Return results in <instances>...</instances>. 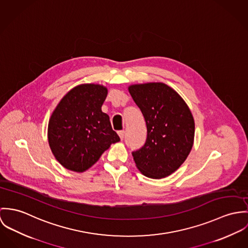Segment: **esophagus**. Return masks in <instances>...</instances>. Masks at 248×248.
I'll use <instances>...</instances> for the list:
<instances>
[{
    "label": "esophagus",
    "mask_w": 248,
    "mask_h": 248,
    "mask_svg": "<svg viewBox=\"0 0 248 248\" xmlns=\"http://www.w3.org/2000/svg\"><path fill=\"white\" fill-rule=\"evenodd\" d=\"M118 134H119V136L121 138V140H123L124 138L125 132H124V130H120V131H118Z\"/></svg>",
    "instance_id": "1"
}]
</instances>
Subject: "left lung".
<instances>
[{
    "mask_svg": "<svg viewBox=\"0 0 248 248\" xmlns=\"http://www.w3.org/2000/svg\"><path fill=\"white\" fill-rule=\"evenodd\" d=\"M128 90L147 129L144 144L132 152L135 164L148 178H165L183 165L191 151L195 134L191 111L165 83L134 84Z\"/></svg>",
    "mask_w": 248,
    "mask_h": 248,
    "instance_id": "left-lung-1",
    "label": "left lung"
}]
</instances>
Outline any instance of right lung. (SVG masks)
<instances>
[{"label":"right lung","mask_w":248,"mask_h":248,"mask_svg":"<svg viewBox=\"0 0 248 248\" xmlns=\"http://www.w3.org/2000/svg\"><path fill=\"white\" fill-rule=\"evenodd\" d=\"M108 89L100 84L72 88L59 103L48 123V141L57 161L66 169L83 172L111 143L120 140L109 116L102 111Z\"/></svg>","instance_id":"obj_1"}]
</instances>
